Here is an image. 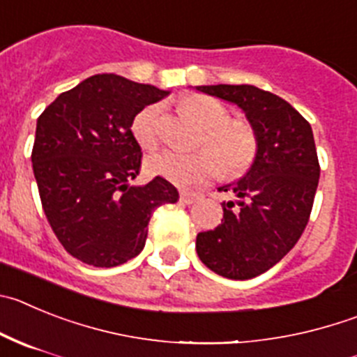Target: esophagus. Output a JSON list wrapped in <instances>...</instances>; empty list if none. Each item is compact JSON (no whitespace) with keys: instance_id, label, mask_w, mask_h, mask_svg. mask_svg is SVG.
<instances>
[{"instance_id":"34e87169","label":"esophagus","mask_w":357,"mask_h":357,"mask_svg":"<svg viewBox=\"0 0 357 357\" xmlns=\"http://www.w3.org/2000/svg\"><path fill=\"white\" fill-rule=\"evenodd\" d=\"M200 198V192L192 191V189H181V202L182 204H195Z\"/></svg>"}]
</instances>
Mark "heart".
<instances>
[{
    "instance_id": "b5f03b06",
    "label": "heart",
    "mask_w": 357,
    "mask_h": 357,
    "mask_svg": "<svg viewBox=\"0 0 357 357\" xmlns=\"http://www.w3.org/2000/svg\"><path fill=\"white\" fill-rule=\"evenodd\" d=\"M181 107L196 122L205 127L200 145L207 149L196 152L162 150L146 159L150 173L162 176L178 185L196 184L219 175H241L253 165L258 153L257 130L243 120H230L223 102L202 93H191L181 99ZM162 106L150 104L132 120L134 138L143 149H155L162 138Z\"/></svg>"
}]
</instances>
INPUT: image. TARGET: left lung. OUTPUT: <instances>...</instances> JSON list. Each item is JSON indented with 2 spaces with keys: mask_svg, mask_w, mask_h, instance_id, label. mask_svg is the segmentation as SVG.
I'll list each match as a JSON object with an SVG mask.
<instances>
[{
  "mask_svg": "<svg viewBox=\"0 0 357 357\" xmlns=\"http://www.w3.org/2000/svg\"><path fill=\"white\" fill-rule=\"evenodd\" d=\"M196 90L237 104L257 130L253 166L225 202L223 219L196 237L205 266L230 280H250L285 257L305 231L319 185L320 165L312 126L285 99L251 84H214Z\"/></svg>",
  "mask_w": 357,
  "mask_h": 357,
  "instance_id": "8db88e82",
  "label": "left lung"
}]
</instances>
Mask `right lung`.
Instances as JSON below:
<instances>
[{
  "label": "right lung",
  "mask_w": 357,
  "mask_h": 357,
  "mask_svg": "<svg viewBox=\"0 0 357 357\" xmlns=\"http://www.w3.org/2000/svg\"><path fill=\"white\" fill-rule=\"evenodd\" d=\"M168 91L97 74L63 91L37 120L31 162L42 208L61 246L93 267L142 253L152 212L175 204L162 176L130 185L142 168L134 116Z\"/></svg>",
  "instance_id": "right-lung-1"
}]
</instances>
